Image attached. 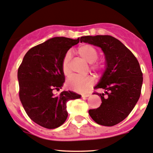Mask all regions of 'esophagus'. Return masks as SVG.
<instances>
[{
	"instance_id": "34e87169",
	"label": "esophagus",
	"mask_w": 153,
	"mask_h": 153,
	"mask_svg": "<svg viewBox=\"0 0 153 153\" xmlns=\"http://www.w3.org/2000/svg\"><path fill=\"white\" fill-rule=\"evenodd\" d=\"M90 96L91 94H84L82 95V97H83V98H86V97H90Z\"/></svg>"
}]
</instances>
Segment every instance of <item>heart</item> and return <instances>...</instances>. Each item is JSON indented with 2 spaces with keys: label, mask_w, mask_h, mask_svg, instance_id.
<instances>
[{
  "label": "heart",
  "mask_w": 153,
  "mask_h": 153,
  "mask_svg": "<svg viewBox=\"0 0 153 153\" xmlns=\"http://www.w3.org/2000/svg\"><path fill=\"white\" fill-rule=\"evenodd\" d=\"M78 53L80 56L85 59L87 62L91 63V69L97 73H102L105 70V67L101 62H95L98 58V52L97 49L91 45L84 44L78 48ZM70 60V52H67L64 56L62 62V70L65 75H70V70L69 68V63ZM67 86L70 89L75 91H85L94 84V78L91 76H80L73 75L67 80Z\"/></svg>",
  "instance_id": "1"
}]
</instances>
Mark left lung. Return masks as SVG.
<instances>
[{
  "mask_svg": "<svg viewBox=\"0 0 153 153\" xmlns=\"http://www.w3.org/2000/svg\"><path fill=\"white\" fill-rule=\"evenodd\" d=\"M80 41L100 47L106 58V70L94 87L105 92L93 93L101 97L102 104L88 113L100 125H116L128 117L140 97L143 77L138 60L121 42L110 36H83Z\"/></svg>",
  "mask_w": 153,
  "mask_h": 153,
  "instance_id": "8db88e82",
  "label": "left lung"
}]
</instances>
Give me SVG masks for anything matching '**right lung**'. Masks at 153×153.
Wrapping results in <instances>:
<instances>
[{"label":"right lung","mask_w":153,"mask_h":153,"mask_svg":"<svg viewBox=\"0 0 153 153\" xmlns=\"http://www.w3.org/2000/svg\"><path fill=\"white\" fill-rule=\"evenodd\" d=\"M79 43L65 37H56L33 47L26 53L18 69L19 96L25 112L33 122L43 128L60 126L68 117L69 100L80 98L73 91H59L65 82L62 62L67 51Z\"/></svg>","instance_id":"1"}]
</instances>
